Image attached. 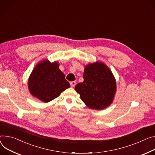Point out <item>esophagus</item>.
<instances>
[{
    "mask_svg": "<svg viewBox=\"0 0 155 155\" xmlns=\"http://www.w3.org/2000/svg\"><path fill=\"white\" fill-rule=\"evenodd\" d=\"M70 85H71L72 87H74L76 85V81H73L70 82Z\"/></svg>",
    "mask_w": 155,
    "mask_h": 155,
    "instance_id": "esophagus-1",
    "label": "esophagus"
}]
</instances>
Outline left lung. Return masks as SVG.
I'll list each match as a JSON object with an SVG mask.
<instances>
[{
  "label": "left lung",
  "mask_w": 155,
  "mask_h": 155,
  "mask_svg": "<svg viewBox=\"0 0 155 155\" xmlns=\"http://www.w3.org/2000/svg\"><path fill=\"white\" fill-rule=\"evenodd\" d=\"M83 79L75 90L88 107L101 110L111 104L116 92V81L105 64L97 61L86 65Z\"/></svg>",
  "instance_id": "1"
}]
</instances>
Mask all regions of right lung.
<instances>
[{
    "mask_svg": "<svg viewBox=\"0 0 155 155\" xmlns=\"http://www.w3.org/2000/svg\"><path fill=\"white\" fill-rule=\"evenodd\" d=\"M28 86L33 97L44 103H48L68 88L70 84L59 69L58 62H51L45 59L38 62L33 70Z\"/></svg>",
    "mask_w": 155,
    "mask_h": 155,
    "instance_id": "1",
    "label": "right lung"
}]
</instances>
